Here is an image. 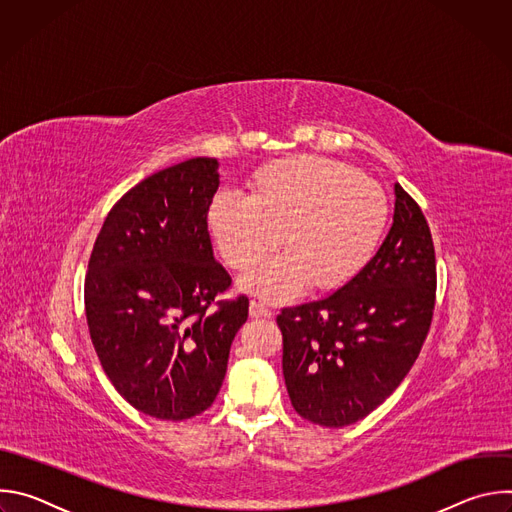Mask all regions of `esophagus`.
Masks as SVG:
<instances>
[{
  "instance_id": "esophagus-1",
  "label": "esophagus",
  "mask_w": 512,
  "mask_h": 512,
  "mask_svg": "<svg viewBox=\"0 0 512 512\" xmlns=\"http://www.w3.org/2000/svg\"><path fill=\"white\" fill-rule=\"evenodd\" d=\"M249 316L251 318H271V310L265 304H261L257 300H251L249 302Z\"/></svg>"
}]
</instances>
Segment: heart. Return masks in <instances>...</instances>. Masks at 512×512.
Returning a JSON list of instances; mask_svg holds the SVG:
<instances>
[{"label": "heart", "mask_w": 512, "mask_h": 512, "mask_svg": "<svg viewBox=\"0 0 512 512\" xmlns=\"http://www.w3.org/2000/svg\"><path fill=\"white\" fill-rule=\"evenodd\" d=\"M251 194L218 192L206 208V229L223 261L253 267L281 245L287 253L247 273L241 287L281 304L308 285L320 294L348 285L375 257L389 200L354 168L320 156H291L261 166Z\"/></svg>", "instance_id": "heart-1"}]
</instances>
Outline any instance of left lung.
<instances>
[{
    "mask_svg": "<svg viewBox=\"0 0 512 512\" xmlns=\"http://www.w3.org/2000/svg\"><path fill=\"white\" fill-rule=\"evenodd\" d=\"M393 227L332 296L283 308V379L294 409L324 427L375 411L407 377L435 306V249L419 204L395 184Z\"/></svg>",
    "mask_w": 512,
    "mask_h": 512,
    "instance_id": "8db88e82",
    "label": "left lung"
}]
</instances>
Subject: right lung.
<instances>
[{"label":"right lung","instance_id":"1","mask_svg":"<svg viewBox=\"0 0 512 512\" xmlns=\"http://www.w3.org/2000/svg\"><path fill=\"white\" fill-rule=\"evenodd\" d=\"M218 162L192 158L127 190L109 210L85 277L101 367L137 411L166 421L206 411L223 385L249 300H218L231 275L214 261L206 208Z\"/></svg>","mask_w":512,"mask_h":512}]
</instances>
